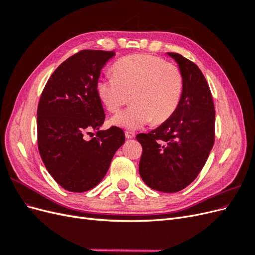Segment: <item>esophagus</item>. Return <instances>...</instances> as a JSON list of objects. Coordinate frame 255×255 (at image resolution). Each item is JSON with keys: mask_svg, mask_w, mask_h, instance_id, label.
<instances>
[{"mask_svg": "<svg viewBox=\"0 0 255 255\" xmlns=\"http://www.w3.org/2000/svg\"><path fill=\"white\" fill-rule=\"evenodd\" d=\"M126 137L128 138V139H132V138L135 137V134L133 132H129V130H127V132H126Z\"/></svg>", "mask_w": 255, "mask_h": 255, "instance_id": "34e87169", "label": "esophagus"}]
</instances>
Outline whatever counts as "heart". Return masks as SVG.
Returning a JSON list of instances; mask_svg holds the SVG:
<instances>
[{
    "mask_svg": "<svg viewBox=\"0 0 255 255\" xmlns=\"http://www.w3.org/2000/svg\"><path fill=\"white\" fill-rule=\"evenodd\" d=\"M113 74L100 76L97 81L100 101L111 113L118 112L129 98L133 101L111 119L116 127L138 129L152 121L158 125L170 118L179 106L183 78L173 64L137 54L119 59L113 66Z\"/></svg>",
    "mask_w": 255,
    "mask_h": 255,
    "instance_id": "b5f03b06",
    "label": "heart"
}]
</instances>
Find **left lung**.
I'll list each match as a JSON object with an SVG mask.
<instances>
[{
	"label": "left lung",
	"instance_id": "1",
	"mask_svg": "<svg viewBox=\"0 0 255 255\" xmlns=\"http://www.w3.org/2000/svg\"><path fill=\"white\" fill-rule=\"evenodd\" d=\"M167 54L182 73L181 101L170 118L136 138L142 145V181L152 189L176 192L196 179L210 155L215 141V109L199 67L181 54Z\"/></svg>",
	"mask_w": 255,
	"mask_h": 255
}]
</instances>
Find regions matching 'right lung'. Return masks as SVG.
<instances>
[{
  "label": "right lung",
  "instance_id": "1",
  "mask_svg": "<svg viewBox=\"0 0 255 255\" xmlns=\"http://www.w3.org/2000/svg\"><path fill=\"white\" fill-rule=\"evenodd\" d=\"M115 52L83 50L60 64L42 91L37 110L38 150L61 187L84 192L103 180L126 136L117 127L100 130L105 114L96 90ZM98 130L87 140L86 134Z\"/></svg>",
  "mask_w": 255,
  "mask_h": 255
}]
</instances>
